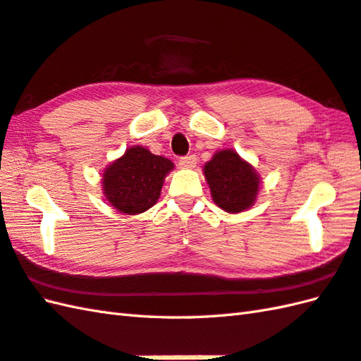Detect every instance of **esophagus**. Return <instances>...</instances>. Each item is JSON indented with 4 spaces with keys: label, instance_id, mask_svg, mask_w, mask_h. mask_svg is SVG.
Instances as JSON below:
<instances>
[{
    "label": "esophagus",
    "instance_id": "34e87169",
    "mask_svg": "<svg viewBox=\"0 0 361 361\" xmlns=\"http://www.w3.org/2000/svg\"><path fill=\"white\" fill-rule=\"evenodd\" d=\"M197 164V157L195 155H188V157H181L178 159V166L181 169H192Z\"/></svg>",
    "mask_w": 361,
    "mask_h": 361
}]
</instances>
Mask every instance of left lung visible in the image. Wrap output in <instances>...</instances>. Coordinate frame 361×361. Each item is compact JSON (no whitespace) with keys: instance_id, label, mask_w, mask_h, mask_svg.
<instances>
[{"instance_id":"1","label":"left lung","mask_w":361,"mask_h":361,"mask_svg":"<svg viewBox=\"0 0 361 361\" xmlns=\"http://www.w3.org/2000/svg\"><path fill=\"white\" fill-rule=\"evenodd\" d=\"M203 173L219 208L234 214L255 204L259 194V173L237 152L231 149L216 152L204 164Z\"/></svg>"}]
</instances>
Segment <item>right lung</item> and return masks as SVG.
<instances>
[{
    "label": "right lung",
    "mask_w": 361,
    "mask_h": 361,
    "mask_svg": "<svg viewBox=\"0 0 361 361\" xmlns=\"http://www.w3.org/2000/svg\"><path fill=\"white\" fill-rule=\"evenodd\" d=\"M172 169L171 159L133 145L104 171L102 188L106 202L128 216L147 211L158 202L166 175Z\"/></svg>",
    "instance_id": "add662e5"
}]
</instances>
